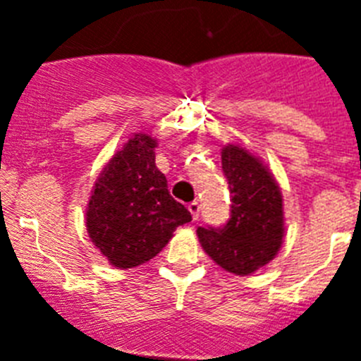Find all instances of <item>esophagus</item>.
<instances>
[{
    "label": "esophagus",
    "instance_id": "obj_1",
    "mask_svg": "<svg viewBox=\"0 0 361 361\" xmlns=\"http://www.w3.org/2000/svg\"><path fill=\"white\" fill-rule=\"evenodd\" d=\"M188 209H190L191 216H193V220L199 219V213H200V204L197 202V200H193V202L188 204Z\"/></svg>",
    "mask_w": 361,
    "mask_h": 361
}]
</instances>
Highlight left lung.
<instances>
[{"mask_svg":"<svg viewBox=\"0 0 361 361\" xmlns=\"http://www.w3.org/2000/svg\"><path fill=\"white\" fill-rule=\"evenodd\" d=\"M231 213L222 228H197L204 251L222 269L250 275L279 253L283 238L282 193L266 166L242 146L222 149Z\"/></svg>","mask_w":361,"mask_h":361,"instance_id":"obj_1","label":"left lung"}]
</instances>
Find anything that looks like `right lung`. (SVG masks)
Returning <instances> with one entry per match:
<instances>
[{
    "mask_svg": "<svg viewBox=\"0 0 361 361\" xmlns=\"http://www.w3.org/2000/svg\"><path fill=\"white\" fill-rule=\"evenodd\" d=\"M155 139L135 133L104 166L86 209L92 242L121 269L152 260L175 229L191 220L155 166Z\"/></svg>",
    "mask_w": 361,
    "mask_h": 361,
    "instance_id": "1",
    "label": "right lung"
}]
</instances>
